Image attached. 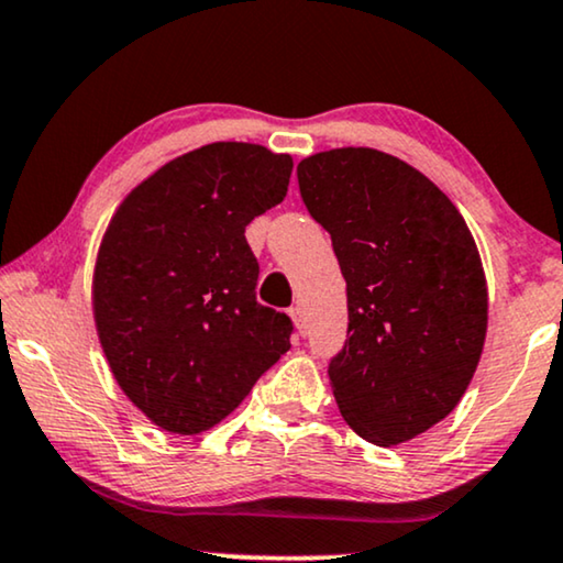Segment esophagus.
I'll list each match as a JSON object with an SVG mask.
<instances>
[{
    "label": "esophagus",
    "mask_w": 563,
    "mask_h": 563,
    "mask_svg": "<svg viewBox=\"0 0 563 563\" xmlns=\"http://www.w3.org/2000/svg\"><path fill=\"white\" fill-rule=\"evenodd\" d=\"M290 319H292V323H296V329L300 331V334H306L308 321H306L303 308H300V306H292V308H290Z\"/></svg>",
    "instance_id": "esophagus-1"
}]
</instances>
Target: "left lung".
<instances>
[{
  "label": "left lung",
  "instance_id": "obj_1",
  "mask_svg": "<svg viewBox=\"0 0 563 563\" xmlns=\"http://www.w3.org/2000/svg\"><path fill=\"white\" fill-rule=\"evenodd\" d=\"M306 209L346 280V342L329 362L344 421L377 446L443 421L487 334V283L456 206L423 173L369 147L298 163Z\"/></svg>",
  "mask_w": 563,
  "mask_h": 563
}]
</instances>
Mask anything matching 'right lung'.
<instances>
[{"label":"right lung","mask_w":563,"mask_h":563,"mask_svg":"<svg viewBox=\"0 0 563 563\" xmlns=\"http://www.w3.org/2000/svg\"><path fill=\"white\" fill-rule=\"evenodd\" d=\"M290 170V155L213 142L134 188L101 240V346L126 398L165 431L217 426L290 350V316L257 300L244 236L285 199Z\"/></svg>","instance_id":"add662e5"}]
</instances>
